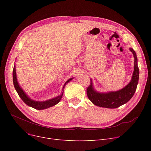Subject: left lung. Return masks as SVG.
<instances>
[{"mask_svg": "<svg viewBox=\"0 0 151 151\" xmlns=\"http://www.w3.org/2000/svg\"><path fill=\"white\" fill-rule=\"evenodd\" d=\"M130 51L133 53L134 59V71L131 81L125 87L119 91L109 92L108 93H100L94 90L92 81L87 88V95L92 104L98 106L107 108H116L128 102L135 92L139 80V68L136 52L130 47Z\"/></svg>", "mask_w": 151, "mask_h": 151, "instance_id": "8db88e82", "label": "left lung"}]
</instances>
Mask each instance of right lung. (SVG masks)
Masks as SVG:
<instances>
[{"instance_id":"1","label":"right lung","mask_w":151,"mask_h":151,"mask_svg":"<svg viewBox=\"0 0 151 151\" xmlns=\"http://www.w3.org/2000/svg\"><path fill=\"white\" fill-rule=\"evenodd\" d=\"M16 68H15V65H14L13 67V84L14 86V88L17 91V93H18L19 96L20 97V98L22 99V100L25 103V104L32 107L36 109H46L50 107L53 106L54 105H55L56 104H58V103L60 101L61 98L63 96V88L65 86V84L68 83L69 81H70L72 79H73V78H70L69 80L65 83L64 86L63 87V92L62 93V94L60 96H59L53 98L52 99L46 100V101H35L30 99L27 95L26 93L24 92L21 87L19 86L18 81H17V75H16Z\"/></svg>"}]
</instances>
